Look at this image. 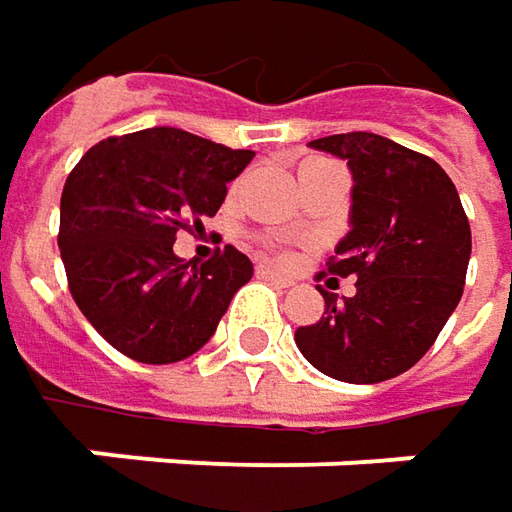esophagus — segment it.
I'll use <instances>...</instances> for the list:
<instances>
[{"instance_id":"1","label":"esophagus","mask_w":512,"mask_h":512,"mask_svg":"<svg viewBox=\"0 0 512 512\" xmlns=\"http://www.w3.org/2000/svg\"><path fill=\"white\" fill-rule=\"evenodd\" d=\"M256 273H259V279H265V282H273V285H279V287H293V285H296V282H293L290 276L279 273V270H273V267L259 265V267H256Z\"/></svg>"}]
</instances>
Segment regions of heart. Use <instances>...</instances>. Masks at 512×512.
<instances>
[{"mask_svg":"<svg viewBox=\"0 0 512 512\" xmlns=\"http://www.w3.org/2000/svg\"><path fill=\"white\" fill-rule=\"evenodd\" d=\"M310 165H327V162H322V159H316V162H307L305 168H310Z\"/></svg>","mask_w":512,"mask_h":512,"instance_id":"heart-1","label":"heart"}]
</instances>
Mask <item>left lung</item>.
<instances>
[{"instance_id": "8db88e82", "label": "left lung", "mask_w": 512, "mask_h": 512, "mask_svg": "<svg viewBox=\"0 0 512 512\" xmlns=\"http://www.w3.org/2000/svg\"><path fill=\"white\" fill-rule=\"evenodd\" d=\"M353 176L350 230L330 276H356V293L325 296V316L296 330V347L330 379L387 382L410 370L456 310L470 262V225L456 185L430 156L379 133L313 139ZM336 279H327V285Z\"/></svg>"}]
</instances>
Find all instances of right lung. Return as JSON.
Masks as SVG:
<instances>
[{
  "label": "right lung",
  "instance_id": "right-lung-1",
  "mask_svg": "<svg viewBox=\"0 0 512 512\" xmlns=\"http://www.w3.org/2000/svg\"><path fill=\"white\" fill-rule=\"evenodd\" d=\"M253 150H230L179 128L105 139L70 170L59 250L70 293L119 353L182 362L210 342L253 262L236 247L202 265L173 253L176 233L216 216Z\"/></svg>",
  "mask_w": 512,
  "mask_h": 512
}]
</instances>
